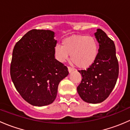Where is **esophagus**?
<instances>
[{"label":"esophagus","mask_w":130,"mask_h":130,"mask_svg":"<svg viewBox=\"0 0 130 130\" xmlns=\"http://www.w3.org/2000/svg\"><path fill=\"white\" fill-rule=\"evenodd\" d=\"M68 70H69V72L70 73V72H72V71H73V70H74V69H73V68L70 67H68Z\"/></svg>","instance_id":"esophagus-1"}]
</instances>
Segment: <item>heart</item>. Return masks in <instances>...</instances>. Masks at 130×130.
Wrapping results in <instances>:
<instances>
[{"label": "heart", "instance_id": "b5f03b06", "mask_svg": "<svg viewBox=\"0 0 130 130\" xmlns=\"http://www.w3.org/2000/svg\"><path fill=\"white\" fill-rule=\"evenodd\" d=\"M99 46L96 39L92 36L78 35L70 36L62 41V45L55 47L56 58L65 62L69 58L80 69H87L97 59Z\"/></svg>", "mask_w": 130, "mask_h": 130}]
</instances>
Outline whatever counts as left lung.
<instances>
[{"instance_id":"obj_1","label":"left lung","mask_w":130,"mask_h":130,"mask_svg":"<svg viewBox=\"0 0 130 130\" xmlns=\"http://www.w3.org/2000/svg\"><path fill=\"white\" fill-rule=\"evenodd\" d=\"M95 36L99 44L98 57L88 69L78 70L82 78L77 88L81 99L91 104L100 103L108 98L119 74L113 41L101 29H97Z\"/></svg>"}]
</instances>
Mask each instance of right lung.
<instances>
[{"label":"right lung","mask_w":130,"mask_h":130,"mask_svg":"<svg viewBox=\"0 0 130 130\" xmlns=\"http://www.w3.org/2000/svg\"><path fill=\"white\" fill-rule=\"evenodd\" d=\"M54 35L50 30L32 29L13 49L11 79L22 98L32 106L52 104L59 83L69 75L68 68L55 58Z\"/></svg>","instance_id":"right-lung-1"}]
</instances>
